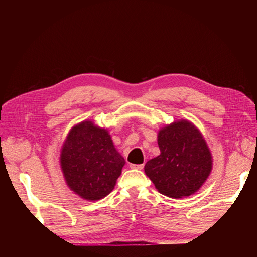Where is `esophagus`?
Instances as JSON below:
<instances>
[{
	"label": "esophagus",
	"mask_w": 257,
	"mask_h": 257,
	"mask_svg": "<svg viewBox=\"0 0 257 257\" xmlns=\"http://www.w3.org/2000/svg\"><path fill=\"white\" fill-rule=\"evenodd\" d=\"M131 168L142 170L144 168V164H131Z\"/></svg>",
	"instance_id": "obj_1"
}]
</instances>
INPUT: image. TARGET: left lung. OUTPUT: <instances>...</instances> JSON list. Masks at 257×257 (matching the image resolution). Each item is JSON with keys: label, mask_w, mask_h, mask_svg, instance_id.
<instances>
[{"label": "left lung", "mask_w": 257, "mask_h": 257, "mask_svg": "<svg viewBox=\"0 0 257 257\" xmlns=\"http://www.w3.org/2000/svg\"><path fill=\"white\" fill-rule=\"evenodd\" d=\"M160 155L145 173L163 195L182 198L196 193L212 169V155L199 130L188 120L175 121L158 134Z\"/></svg>", "instance_id": "1"}]
</instances>
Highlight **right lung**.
<instances>
[{
	"mask_svg": "<svg viewBox=\"0 0 257 257\" xmlns=\"http://www.w3.org/2000/svg\"><path fill=\"white\" fill-rule=\"evenodd\" d=\"M60 164L68 188L92 201L104 198L114 189L125 161L106 128L83 121L69 131Z\"/></svg>",
	"mask_w": 257,
	"mask_h": 257,
	"instance_id": "right-lung-1",
	"label": "right lung"
}]
</instances>
